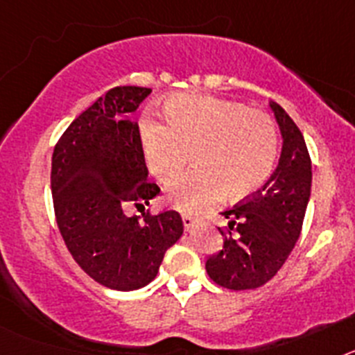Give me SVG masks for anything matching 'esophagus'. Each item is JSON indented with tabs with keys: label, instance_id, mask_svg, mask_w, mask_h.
I'll return each mask as SVG.
<instances>
[{
	"label": "esophagus",
	"instance_id": "obj_1",
	"mask_svg": "<svg viewBox=\"0 0 355 355\" xmlns=\"http://www.w3.org/2000/svg\"><path fill=\"white\" fill-rule=\"evenodd\" d=\"M196 216H192V215H188V213H183V225H184V229H192L193 225H196Z\"/></svg>",
	"mask_w": 355,
	"mask_h": 355
}]
</instances>
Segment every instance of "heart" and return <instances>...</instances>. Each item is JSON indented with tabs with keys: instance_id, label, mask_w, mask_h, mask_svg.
Wrapping results in <instances>:
<instances>
[{
	"instance_id": "obj_1",
	"label": "heart",
	"mask_w": 355,
	"mask_h": 355,
	"mask_svg": "<svg viewBox=\"0 0 355 355\" xmlns=\"http://www.w3.org/2000/svg\"><path fill=\"white\" fill-rule=\"evenodd\" d=\"M167 126L140 122V144L149 172L163 184L180 178L196 153L192 175L175 181L167 200L184 213L200 211L229 193L247 199L274 172L279 133L270 115L206 94H181L163 103Z\"/></svg>"
}]
</instances>
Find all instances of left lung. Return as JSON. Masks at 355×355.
Returning a JSON list of instances; mask_svg holds the SVG:
<instances>
[{"label": "left lung", "instance_id": "obj_1", "mask_svg": "<svg viewBox=\"0 0 355 355\" xmlns=\"http://www.w3.org/2000/svg\"><path fill=\"white\" fill-rule=\"evenodd\" d=\"M283 137L277 168L249 200L225 209L224 247L206 259V272L227 290H254L270 281L300 236L311 196V159L306 140L277 103H268ZM234 228L239 234L230 236Z\"/></svg>", "mask_w": 355, "mask_h": 355}]
</instances>
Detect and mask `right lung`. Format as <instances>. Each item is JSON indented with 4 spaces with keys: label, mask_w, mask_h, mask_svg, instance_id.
<instances>
[{
    "label": "right lung",
    "mask_w": 355,
    "mask_h": 355,
    "mask_svg": "<svg viewBox=\"0 0 355 355\" xmlns=\"http://www.w3.org/2000/svg\"><path fill=\"white\" fill-rule=\"evenodd\" d=\"M150 94L115 87L85 108L53 150L51 193L56 224L72 258L96 283L131 291L156 277L163 256L183 234L178 211L128 216L149 206L150 183L131 114Z\"/></svg>",
    "instance_id": "obj_1"
}]
</instances>
